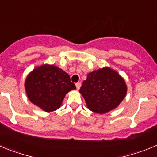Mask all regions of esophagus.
I'll list each match as a JSON object with an SVG mask.
<instances>
[{
  "instance_id": "obj_1",
  "label": "esophagus",
  "mask_w": 157,
  "mask_h": 157,
  "mask_svg": "<svg viewBox=\"0 0 157 157\" xmlns=\"http://www.w3.org/2000/svg\"><path fill=\"white\" fill-rule=\"evenodd\" d=\"M81 82H77L75 84V86H76V88H77V90H79L80 89V87H81Z\"/></svg>"
}]
</instances>
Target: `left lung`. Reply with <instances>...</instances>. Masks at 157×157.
Listing matches in <instances>:
<instances>
[{
	"instance_id": "left-lung-1",
	"label": "left lung",
	"mask_w": 157,
	"mask_h": 157,
	"mask_svg": "<svg viewBox=\"0 0 157 157\" xmlns=\"http://www.w3.org/2000/svg\"><path fill=\"white\" fill-rule=\"evenodd\" d=\"M79 92L90 110L104 114L121 103L127 94V86L117 72L105 67L88 74Z\"/></svg>"
}]
</instances>
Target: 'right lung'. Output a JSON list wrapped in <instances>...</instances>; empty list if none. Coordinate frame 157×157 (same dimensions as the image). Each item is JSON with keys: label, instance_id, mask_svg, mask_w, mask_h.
Returning a JSON list of instances; mask_svg holds the SVG:
<instances>
[{"label": "right lung", "instance_id": "1", "mask_svg": "<svg viewBox=\"0 0 157 157\" xmlns=\"http://www.w3.org/2000/svg\"><path fill=\"white\" fill-rule=\"evenodd\" d=\"M25 88L32 103L45 112H52L60 107L67 93L76 87L62 69L45 64L30 73Z\"/></svg>", "mask_w": 157, "mask_h": 157}]
</instances>
